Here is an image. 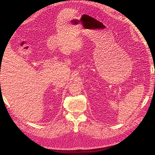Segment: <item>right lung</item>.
I'll use <instances>...</instances> for the list:
<instances>
[{"mask_svg":"<svg viewBox=\"0 0 155 155\" xmlns=\"http://www.w3.org/2000/svg\"><path fill=\"white\" fill-rule=\"evenodd\" d=\"M0 84H1V83H0Z\"/></svg>","mask_w":155,"mask_h":155,"instance_id":"add662e5","label":"right lung"}]
</instances>
